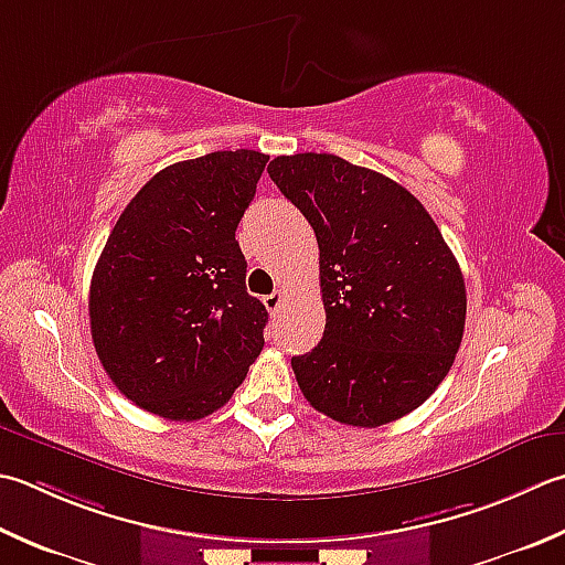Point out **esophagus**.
Returning a JSON list of instances; mask_svg holds the SVG:
<instances>
[{
  "label": "esophagus",
  "mask_w": 565,
  "mask_h": 565,
  "mask_svg": "<svg viewBox=\"0 0 565 565\" xmlns=\"http://www.w3.org/2000/svg\"><path fill=\"white\" fill-rule=\"evenodd\" d=\"M281 303H284V291L281 289L269 294V296H264V306H267V311H271V313L279 311Z\"/></svg>",
  "instance_id": "obj_1"
}]
</instances>
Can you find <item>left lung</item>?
I'll return each mask as SVG.
<instances>
[{"label": "left lung", "instance_id": "left-lung-1", "mask_svg": "<svg viewBox=\"0 0 565 565\" xmlns=\"http://www.w3.org/2000/svg\"><path fill=\"white\" fill-rule=\"evenodd\" d=\"M320 249L323 340L291 358L316 412L374 428L446 380L466 328V279L434 217L386 175L335 153L269 163Z\"/></svg>", "mask_w": 565, "mask_h": 565}]
</instances>
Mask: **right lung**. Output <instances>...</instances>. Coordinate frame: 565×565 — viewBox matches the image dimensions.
<instances>
[{
  "mask_svg": "<svg viewBox=\"0 0 565 565\" xmlns=\"http://www.w3.org/2000/svg\"><path fill=\"white\" fill-rule=\"evenodd\" d=\"M269 157L213 151L166 166L131 198L90 281V333L129 402L198 422L230 402L264 348L235 230Z\"/></svg>",
  "mask_w": 565,
  "mask_h": 565,
  "instance_id": "1",
  "label": "right lung"
}]
</instances>
